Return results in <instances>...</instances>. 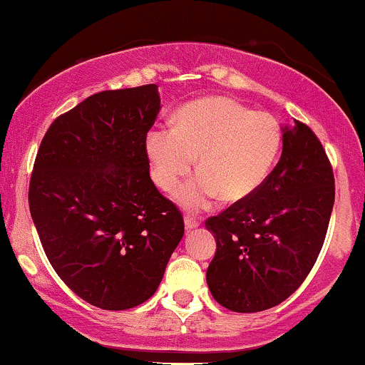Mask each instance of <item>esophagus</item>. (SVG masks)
Masks as SVG:
<instances>
[{"mask_svg": "<svg viewBox=\"0 0 365 365\" xmlns=\"http://www.w3.org/2000/svg\"><path fill=\"white\" fill-rule=\"evenodd\" d=\"M199 227V220H195L192 217H185V229L187 231H192V229Z\"/></svg>", "mask_w": 365, "mask_h": 365, "instance_id": "esophagus-1", "label": "esophagus"}]
</instances>
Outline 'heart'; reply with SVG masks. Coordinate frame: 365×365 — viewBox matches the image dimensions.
I'll return each instance as SVG.
<instances>
[{"instance_id":"heart-1","label":"heart","mask_w":365,"mask_h":365,"mask_svg":"<svg viewBox=\"0 0 365 365\" xmlns=\"http://www.w3.org/2000/svg\"><path fill=\"white\" fill-rule=\"evenodd\" d=\"M282 147L274 117L250 112L225 96L187 103L173 128H153L145 138L152 180L171 190L194 166L199 175L180 185L175 201L182 208L202 210L220 195L237 202L250 197L269 176Z\"/></svg>"}]
</instances>
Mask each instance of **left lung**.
I'll return each mask as SVG.
<instances>
[{
	"label": "left lung",
	"mask_w": 365,
	"mask_h": 365,
	"mask_svg": "<svg viewBox=\"0 0 365 365\" xmlns=\"http://www.w3.org/2000/svg\"><path fill=\"white\" fill-rule=\"evenodd\" d=\"M282 133V157L260 189L206 222L217 241L206 282L215 301L236 313L290 297L317 262L331 220L334 175L324 147L302 122Z\"/></svg>",
	"instance_id": "left-lung-1"
}]
</instances>
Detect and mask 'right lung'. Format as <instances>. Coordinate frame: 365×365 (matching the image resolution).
Returning a JSON list of instances; mask_svg holds the SVG:
<instances>
[{"mask_svg": "<svg viewBox=\"0 0 365 365\" xmlns=\"http://www.w3.org/2000/svg\"><path fill=\"white\" fill-rule=\"evenodd\" d=\"M155 83L103 91L61 115L41 140L29 212L45 255L83 301L120 312L155 294L183 218L150 178L145 138Z\"/></svg>", "mask_w": 365, "mask_h": 365, "instance_id": "1", "label": "right lung"}]
</instances>
